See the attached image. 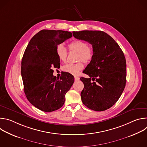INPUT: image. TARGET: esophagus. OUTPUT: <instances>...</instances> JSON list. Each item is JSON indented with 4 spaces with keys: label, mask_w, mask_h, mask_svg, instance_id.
Segmentation results:
<instances>
[{
    "label": "esophagus",
    "mask_w": 147,
    "mask_h": 147,
    "mask_svg": "<svg viewBox=\"0 0 147 147\" xmlns=\"http://www.w3.org/2000/svg\"><path fill=\"white\" fill-rule=\"evenodd\" d=\"M74 80H75L76 81H78V80H80V78H79L78 77L75 76V77H74Z\"/></svg>",
    "instance_id": "1"
}]
</instances>
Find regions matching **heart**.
Segmentation results:
<instances>
[{"instance_id":"b5f03b06","label":"heart","mask_w":147,"mask_h":147,"mask_svg":"<svg viewBox=\"0 0 147 147\" xmlns=\"http://www.w3.org/2000/svg\"><path fill=\"white\" fill-rule=\"evenodd\" d=\"M68 47L70 51L77 53L76 60L79 61L74 64H66L63 67V70L73 75H77L84 68V65L81 61L86 63H90L94 57V51L91 45L87 44L86 42L81 40H75L71 42ZM56 52L60 61L64 62L66 60L67 51L63 45L61 44L58 45Z\"/></svg>"}]
</instances>
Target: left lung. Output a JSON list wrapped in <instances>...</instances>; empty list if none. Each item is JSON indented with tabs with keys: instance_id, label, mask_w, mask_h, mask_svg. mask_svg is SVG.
Listing matches in <instances>:
<instances>
[{
	"instance_id": "obj_1",
	"label": "left lung",
	"mask_w": 147,
	"mask_h": 147,
	"mask_svg": "<svg viewBox=\"0 0 147 147\" xmlns=\"http://www.w3.org/2000/svg\"><path fill=\"white\" fill-rule=\"evenodd\" d=\"M74 38L92 45L94 57L81 77L84 85L81 93L83 104L95 111H103L118 100L126 83V61L116 41L101 31H73ZM92 79L93 82L91 81Z\"/></svg>"
}]
</instances>
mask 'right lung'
I'll return each instance as SVG.
<instances>
[{
    "instance_id": "right-lung-1",
    "label": "right lung",
    "mask_w": 147,
    "mask_h": 147,
    "mask_svg": "<svg viewBox=\"0 0 147 147\" xmlns=\"http://www.w3.org/2000/svg\"><path fill=\"white\" fill-rule=\"evenodd\" d=\"M71 37L72 33L68 31L41 30L31 38L24 52L21 69L24 92L29 102L42 111L62 107L74 82L71 74L66 72L57 79L52 70L60 66L57 46Z\"/></svg>"
}]
</instances>
